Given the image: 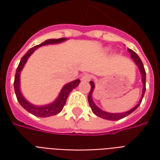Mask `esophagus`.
Returning <instances> with one entry per match:
<instances>
[{
    "instance_id": "obj_1",
    "label": "esophagus",
    "mask_w": 160,
    "mask_h": 160,
    "mask_svg": "<svg viewBox=\"0 0 160 160\" xmlns=\"http://www.w3.org/2000/svg\"><path fill=\"white\" fill-rule=\"evenodd\" d=\"M92 79V76L89 74V73H85L84 75H82L81 77V80L82 81H90Z\"/></svg>"
}]
</instances>
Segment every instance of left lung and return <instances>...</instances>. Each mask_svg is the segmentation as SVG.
Here are the masks:
<instances>
[{
  "mask_svg": "<svg viewBox=\"0 0 160 160\" xmlns=\"http://www.w3.org/2000/svg\"><path fill=\"white\" fill-rule=\"evenodd\" d=\"M128 52L130 53L131 57L133 58V60L134 61V62L136 63V65L139 67V68L141 70V76H142V82H143V92H142V97H141V99L139 102V104L134 107L132 110H130L129 111H127V112H124V113H116V114H113V113H108V112H105V111H103L102 110H100L99 108H98L95 104L93 103V101L92 99V92H93L94 89V83L92 81H90V85H91V90L90 92L88 94V102H89V105H90L91 109H92V111L93 112L94 114L98 116V117H99V118H104V119H106V120H111V121H118L120 120L122 118H125V117H127L129 114H131L132 112H134L136 109H137L139 106H140V104H141V101H142V98H143V96H144L145 92H146V71H145L144 66H143V63L141 62V60L140 59V57L138 56V55L136 53L133 51L132 49H128Z\"/></svg>",
  "mask_w": 160,
  "mask_h": 160,
  "instance_id": "1",
  "label": "left lung"
}]
</instances>
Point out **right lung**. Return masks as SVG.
<instances>
[{
    "label": "right lung",
    "mask_w": 160,
    "mask_h": 160,
    "mask_svg": "<svg viewBox=\"0 0 160 160\" xmlns=\"http://www.w3.org/2000/svg\"><path fill=\"white\" fill-rule=\"evenodd\" d=\"M66 40L65 38H58V39H48L42 42L39 45H37L32 47V49H30L26 53V55L23 56L21 60H20V62H19V66L17 68L16 70L15 77H14V82H13V86H14V91H15L16 97L17 99L19 101V103L20 105L22 106L25 110L30 112L31 114L37 116V117H39V118H47V117H50V116H54L60 113L61 111H62L64 105L66 104L67 98L68 97V95L71 92V91L74 89L77 86L80 84V80H75L70 82V83L65 85L63 88L60 92V95L57 98L54 103L45 106H36V105H33V104H30L29 102L24 98L22 96V94L20 93V91H19V73L23 68L24 65L26 64V61L36 49H38V47L42 45H46V44H49V43H57V42H61Z\"/></svg>",
    "instance_id": "add662e5"
}]
</instances>
